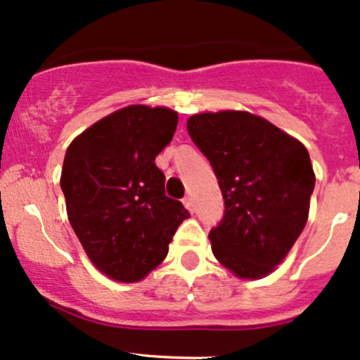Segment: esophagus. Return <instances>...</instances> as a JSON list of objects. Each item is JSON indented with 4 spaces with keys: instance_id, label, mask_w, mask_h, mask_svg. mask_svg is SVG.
<instances>
[{
    "instance_id": "obj_1",
    "label": "esophagus",
    "mask_w": 360,
    "mask_h": 360,
    "mask_svg": "<svg viewBox=\"0 0 360 360\" xmlns=\"http://www.w3.org/2000/svg\"><path fill=\"white\" fill-rule=\"evenodd\" d=\"M183 203H184V207H186L188 210H191V212L195 210V203H193V198H191L190 195L184 196V198H183Z\"/></svg>"
}]
</instances>
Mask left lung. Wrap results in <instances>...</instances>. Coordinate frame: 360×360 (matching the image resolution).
Returning <instances> with one entry per match:
<instances>
[{
  "instance_id": "obj_1",
  "label": "left lung",
  "mask_w": 360,
  "mask_h": 360,
  "mask_svg": "<svg viewBox=\"0 0 360 360\" xmlns=\"http://www.w3.org/2000/svg\"><path fill=\"white\" fill-rule=\"evenodd\" d=\"M188 132L224 198V215L209 234L215 259L243 279L269 274L307 222L316 184L307 148L248 112L198 113Z\"/></svg>"
}]
</instances>
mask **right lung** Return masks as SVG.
Listing matches in <instances>:
<instances>
[{"mask_svg": "<svg viewBox=\"0 0 360 360\" xmlns=\"http://www.w3.org/2000/svg\"><path fill=\"white\" fill-rule=\"evenodd\" d=\"M177 113L131 105L70 143L62 186L74 233L108 278L134 283L167 257L190 212L165 195L155 157L172 141Z\"/></svg>", "mask_w": 360, "mask_h": 360, "instance_id": "right-lung-1", "label": "right lung"}]
</instances>
